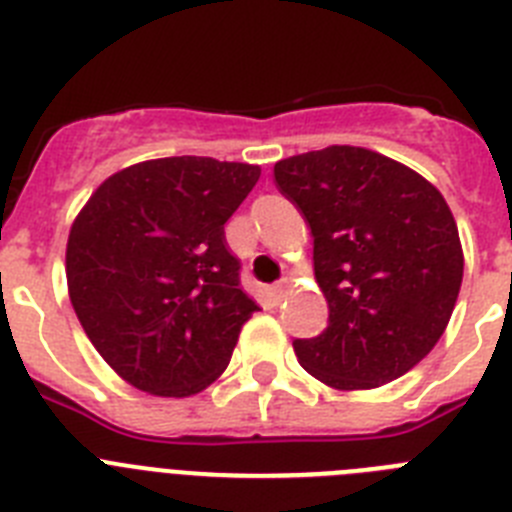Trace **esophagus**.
<instances>
[{
	"label": "esophagus",
	"instance_id": "esophagus-1",
	"mask_svg": "<svg viewBox=\"0 0 512 512\" xmlns=\"http://www.w3.org/2000/svg\"><path fill=\"white\" fill-rule=\"evenodd\" d=\"M287 289H289V279H279V282L274 284V287H271V295H274L279 300V297L287 295Z\"/></svg>",
	"mask_w": 512,
	"mask_h": 512
}]
</instances>
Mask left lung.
<instances>
[{"mask_svg": "<svg viewBox=\"0 0 512 512\" xmlns=\"http://www.w3.org/2000/svg\"><path fill=\"white\" fill-rule=\"evenodd\" d=\"M274 182L310 225L328 300V328L292 341L300 364L336 390H369L410 372L443 336L464 274L441 192L354 146L284 158Z\"/></svg>", "mask_w": 512, "mask_h": 512, "instance_id": "left-lung-1", "label": "left lung"}]
</instances>
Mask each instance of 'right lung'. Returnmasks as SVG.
<instances>
[{"mask_svg": "<svg viewBox=\"0 0 512 512\" xmlns=\"http://www.w3.org/2000/svg\"><path fill=\"white\" fill-rule=\"evenodd\" d=\"M261 169L207 156L112 174L71 225L66 279L81 328L125 382L189 397L230 364L259 305L241 289L225 223Z\"/></svg>", "mask_w": 512, "mask_h": 512, "instance_id": "obj_1", "label": "right lung"}]
</instances>
